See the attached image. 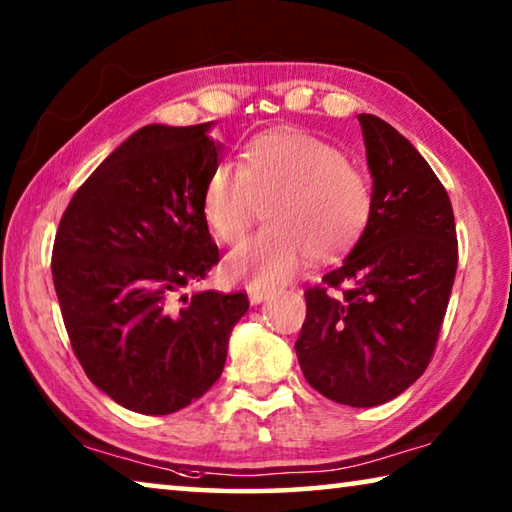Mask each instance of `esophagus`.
<instances>
[{"label": "esophagus", "mask_w": 512, "mask_h": 512, "mask_svg": "<svg viewBox=\"0 0 512 512\" xmlns=\"http://www.w3.org/2000/svg\"><path fill=\"white\" fill-rule=\"evenodd\" d=\"M268 296H271V291L259 289V287H248V300H250V305H259V302H264Z\"/></svg>", "instance_id": "1"}]
</instances>
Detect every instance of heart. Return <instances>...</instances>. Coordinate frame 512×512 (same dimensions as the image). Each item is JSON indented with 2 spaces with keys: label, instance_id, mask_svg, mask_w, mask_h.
Here are the masks:
<instances>
[{
  "label": "heart",
  "instance_id": "b5f03b06",
  "mask_svg": "<svg viewBox=\"0 0 512 512\" xmlns=\"http://www.w3.org/2000/svg\"><path fill=\"white\" fill-rule=\"evenodd\" d=\"M266 203L273 228L225 262L232 280L259 289L287 282L309 253L329 259L350 248L368 223L372 192L366 176L334 144L277 131L257 137L241 164H216L203 194L207 225L230 246L246 239Z\"/></svg>",
  "mask_w": 512,
  "mask_h": 512
}]
</instances>
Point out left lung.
Here are the masks:
<instances>
[{
	"instance_id": "left-lung-1",
	"label": "left lung",
	"mask_w": 512,
	"mask_h": 512,
	"mask_svg": "<svg viewBox=\"0 0 512 512\" xmlns=\"http://www.w3.org/2000/svg\"><path fill=\"white\" fill-rule=\"evenodd\" d=\"M359 124L370 216L350 255L305 291L296 354L320 395L368 409L391 402L427 370L458 244L452 203L427 160L384 119L359 115Z\"/></svg>"
}]
</instances>
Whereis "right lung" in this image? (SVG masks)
<instances>
[{
    "instance_id": "1",
    "label": "right lung",
    "mask_w": 512,
    "mask_h": 512,
    "mask_svg": "<svg viewBox=\"0 0 512 512\" xmlns=\"http://www.w3.org/2000/svg\"><path fill=\"white\" fill-rule=\"evenodd\" d=\"M212 126L140 128L79 187L56 232L51 275L72 350L135 413H176L210 391L248 311L246 293H183L219 262L203 212L221 162Z\"/></svg>"
}]
</instances>
